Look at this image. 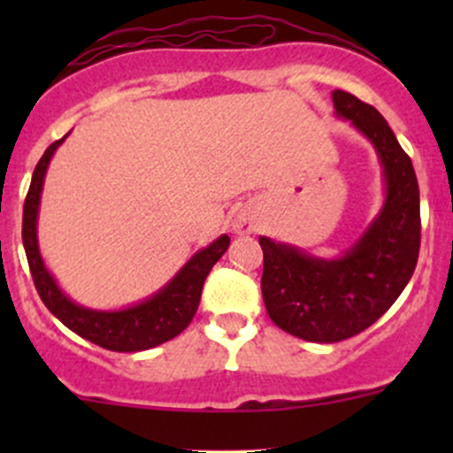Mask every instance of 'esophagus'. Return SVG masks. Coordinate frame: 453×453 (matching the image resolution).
Returning <instances> with one entry per match:
<instances>
[{
	"label": "esophagus",
	"instance_id": "obj_1",
	"mask_svg": "<svg viewBox=\"0 0 453 453\" xmlns=\"http://www.w3.org/2000/svg\"><path fill=\"white\" fill-rule=\"evenodd\" d=\"M256 227H258V219H256V214L248 212V210H241L234 217V221H232V230L236 234H252Z\"/></svg>",
	"mask_w": 453,
	"mask_h": 453
}]
</instances>
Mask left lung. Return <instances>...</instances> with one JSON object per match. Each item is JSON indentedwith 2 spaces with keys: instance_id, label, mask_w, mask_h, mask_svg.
I'll list each match as a JSON object with an SVG mask.
<instances>
[{
  "instance_id": "obj_1",
  "label": "left lung",
  "mask_w": 453,
  "mask_h": 453,
  "mask_svg": "<svg viewBox=\"0 0 453 453\" xmlns=\"http://www.w3.org/2000/svg\"><path fill=\"white\" fill-rule=\"evenodd\" d=\"M335 116L372 144L383 203L357 241L333 258L258 236L265 309L276 326L318 344L357 335L395 304L412 278L421 245V203L412 159L386 118L349 91L331 94Z\"/></svg>"
}]
</instances>
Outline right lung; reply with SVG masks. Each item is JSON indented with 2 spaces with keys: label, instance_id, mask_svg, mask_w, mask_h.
I'll use <instances>...</instances> for the list:
<instances>
[{
  "label": "right lung",
  "instance_id": "1",
  "mask_svg": "<svg viewBox=\"0 0 453 453\" xmlns=\"http://www.w3.org/2000/svg\"><path fill=\"white\" fill-rule=\"evenodd\" d=\"M65 138L57 140L45 149L43 157L39 159L35 173H32L28 197L24 203V232H21V236H24V250L28 256L36 291H39L41 300L50 309V313L61 319L70 331H74L83 340L94 342L107 350H116V353H138V350L155 349V346L180 335L188 326L190 319L195 318L205 276L210 273L212 265L226 254L230 236L221 234L217 241L195 252L162 289H157L140 303L122 309H89L74 303L58 287L52 272L45 267L39 250V234H36L45 173H48L50 159Z\"/></svg>",
  "mask_w": 453,
  "mask_h": 453
}]
</instances>
